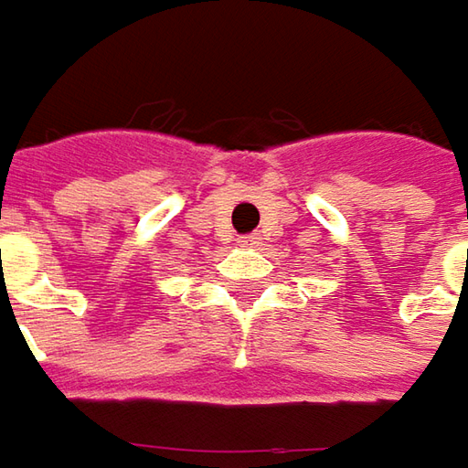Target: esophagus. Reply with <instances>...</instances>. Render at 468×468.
<instances>
[{"instance_id": "esophagus-1", "label": "esophagus", "mask_w": 468, "mask_h": 468, "mask_svg": "<svg viewBox=\"0 0 468 468\" xmlns=\"http://www.w3.org/2000/svg\"><path fill=\"white\" fill-rule=\"evenodd\" d=\"M258 239H261V237H255V234H250V237H242L239 242H242L244 247H258Z\"/></svg>"}]
</instances>
